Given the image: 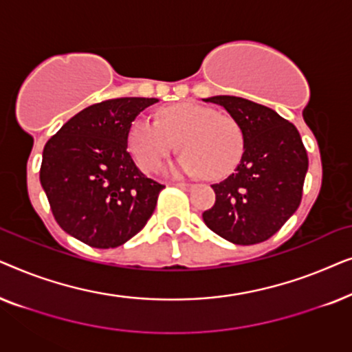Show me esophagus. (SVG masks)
<instances>
[{"mask_svg": "<svg viewBox=\"0 0 352 352\" xmlns=\"http://www.w3.org/2000/svg\"><path fill=\"white\" fill-rule=\"evenodd\" d=\"M175 186L181 187V189H190L192 184H186V182H175Z\"/></svg>", "mask_w": 352, "mask_h": 352, "instance_id": "esophagus-1", "label": "esophagus"}]
</instances>
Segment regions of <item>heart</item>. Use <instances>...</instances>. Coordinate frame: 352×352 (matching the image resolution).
<instances>
[{
	"instance_id": "b5f03b06",
	"label": "heart",
	"mask_w": 352,
	"mask_h": 352,
	"mask_svg": "<svg viewBox=\"0 0 352 352\" xmlns=\"http://www.w3.org/2000/svg\"><path fill=\"white\" fill-rule=\"evenodd\" d=\"M177 148L182 155L175 170L218 179L237 166L243 153V134L229 115H221L208 105L179 102L168 105L157 122L139 117L128 134V146L142 171H155Z\"/></svg>"
}]
</instances>
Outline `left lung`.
<instances>
[{"label": "left lung", "mask_w": 352, "mask_h": 352, "mask_svg": "<svg viewBox=\"0 0 352 352\" xmlns=\"http://www.w3.org/2000/svg\"><path fill=\"white\" fill-rule=\"evenodd\" d=\"M223 107L243 134L235 171L213 184L216 201L204 213L208 228L235 245L272 237L300 206L309 166L301 136L276 110L237 96L204 99Z\"/></svg>", "instance_id": "8db88e82"}]
</instances>
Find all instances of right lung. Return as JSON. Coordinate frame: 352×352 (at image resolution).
I'll use <instances>...</instances> for the list:
<instances>
[{"mask_svg":"<svg viewBox=\"0 0 352 352\" xmlns=\"http://www.w3.org/2000/svg\"><path fill=\"white\" fill-rule=\"evenodd\" d=\"M157 98H120L72 117L43 151L40 181L57 224L94 248H115L147 224L163 184L128 151L129 128Z\"/></svg>","mask_w":352,"mask_h":352,"instance_id":"right-lung-1","label":"right lung"}]
</instances>
